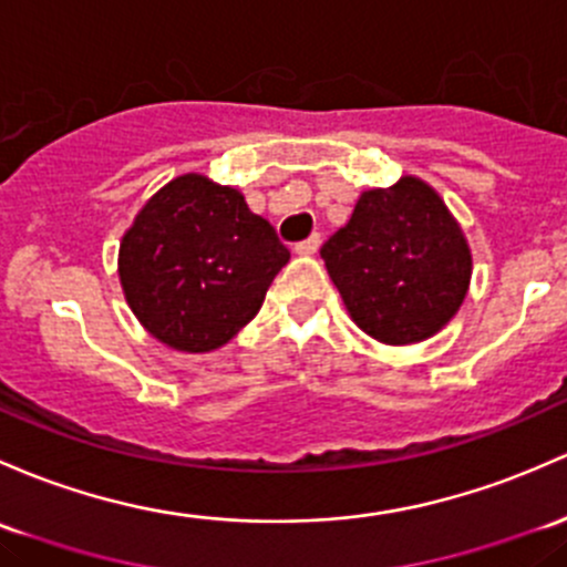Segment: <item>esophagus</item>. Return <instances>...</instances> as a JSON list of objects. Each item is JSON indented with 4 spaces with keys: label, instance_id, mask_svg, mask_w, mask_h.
Here are the masks:
<instances>
[{
    "label": "esophagus",
    "instance_id": "obj_1",
    "mask_svg": "<svg viewBox=\"0 0 567 567\" xmlns=\"http://www.w3.org/2000/svg\"><path fill=\"white\" fill-rule=\"evenodd\" d=\"M318 247H320V234H312L309 238H303V241H299L296 244V255H315L318 252Z\"/></svg>",
    "mask_w": 567,
    "mask_h": 567
}]
</instances>
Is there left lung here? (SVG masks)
I'll use <instances>...</instances> for the list:
<instances>
[{
	"label": "left lung",
	"mask_w": 567,
	"mask_h": 567,
	"mask_svg": "<svg viewBox=\"0 0 567 567\" xmlns=\"http://www.w3.org/2000/svg\"><path fill=\"white\" fill-rule=\"evenodd\" d=\"M350 318L385 344H410L449 323L467 296V241L440 195L413 176L369 189L320 247Z\"/></svg>",
	"instance_id": "8db88e82"
}]
</instances>
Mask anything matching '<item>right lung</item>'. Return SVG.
<instances>
[{
	"label": "right lung",
	"instance_id": "add662e5",
	"mask_svg": "<svg viewBox=\"0 0 567 567\" xmlns=\"http://www.w3.org/2000/svg\"><path fill=\"white\" fill-rule=\"evenodd\" d=\"M288 247L244 195L206 176L165 184L118 247L124 296L152 337L187 353L223 348L258 315Z\"/></svg>",
	"mask_w": 567,
	"mask_h": 567
}]
</instances>
